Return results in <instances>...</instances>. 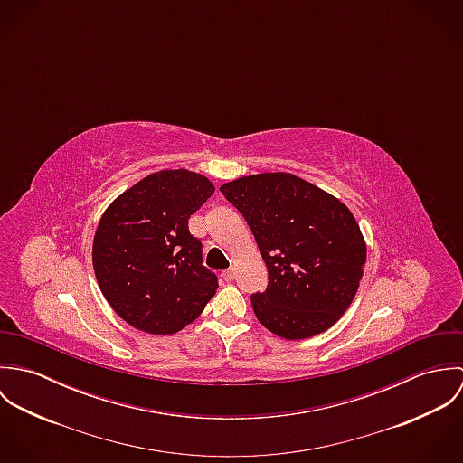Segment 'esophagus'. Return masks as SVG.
I'll use <instances>...</instances> for the list:
<instances>
[{
  "instance_id": "obj_1",
  "label": "esophagus",
  "mask_w": 463,
  "mask_h": 463,
  "mask_svg": "<svg viewBox=\"0 0 463 463\" xmlns=\"http://www.w3.org/2000/svg\"><path fill=\"white\" fill-rule=\"evenodd\" d=\"M222 278H224L226 281H233V279H235V269L224 270V272H222Z\"/></svg>"
}]
</instances>
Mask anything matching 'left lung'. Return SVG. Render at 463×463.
<instances>
[{
	"label": "left lung",
	"mask_w": 463,
	"mask_h": 463,
	"mask_svg": "<svg viewBox=\"0 0 463 463\" xmlns=\"http://www.w3.org/2000/svg\"><path fill=\"white\" fill-rule=\"evenodd\" d=\"M221 193L248 221L267 265V288L251 296L260 325L288 340L331 328L353 303L367 260L351 210L290 173L242 176Z\"/></svg>",
	"instance_id": "8db88e82"
}]
</instances>
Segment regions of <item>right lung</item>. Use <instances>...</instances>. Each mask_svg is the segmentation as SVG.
<instances>
[{
	"instance_id": "1",
	"label": "right lung",
	"mask_w": 463,
	"mask_h": 463,
	"mask_svg": "<svg viewBox=\"0 0 463 463\" xmlns=\"http://www.w3.org/2000/svg\"><path fill=\"white\" fill-rule=\"evenodd\" d=\"M187 169L147 175L103 212L92 242L98 285L114 312L137 330L173 335L204 310L217 276L201 264L189 217L213 194Z\"/></svg>"
}]
</instances>
